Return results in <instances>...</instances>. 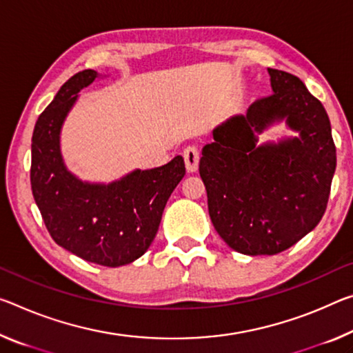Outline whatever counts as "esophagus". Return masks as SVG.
<instances>
[{
    "instance_id": "esophagus-1",
    "label": "esophagus",
    "mask_w": 353,
    "mask_h": 353,
    "mask_svg": "<svg viewBox=\"0 0 353 353\" xmlns=\"http://www.w3.org/2000/svg\"><path fill=\"white\" fill-rule=\"evenodd\" d=\"M199 149L196 146H188L183 149V160H185V166L188 172H194L199 166Z\"/></svg>"
}]
</instances>
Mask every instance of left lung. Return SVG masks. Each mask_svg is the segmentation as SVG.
I'll use <instances>...</instances> for the list:
<instances>
[{
	"label": "left lung",
	"instance_id": "8db88e82",
	"mask_svg": "<svg viewBox=\"0 0 353 353\" xmlns=\"http://www.w3.org/2000/svg\"><path fill=\"white\" fill-rule=\"evenodd\" d=\"M273 94L214 130L199 174L220 237L242 254H278L325 214L336 148L323 105L299 77L268 69ZM287 119L299 137L256 147L254 132Z\"/></svg>",
	"mask_w": 353,
	"mask_h": 353
}]
</instances>
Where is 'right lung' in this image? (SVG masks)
Returning a JSON list of instances; mask_svg holds the SVG:
<instances>
[{
	"instance_id": "obj_1",
	"label": "right lung",
	"mask_w": 353,
	"mask_h": 353,
	"mask_svg": "<svg viewBox=\"0 0 353 353\" xmlns=\"http://www.w3.org/2000/svg\"><path fill=\"white\" fill-rule=\"evenodd\" d=\"M99 74L69 78L39 116L31 143V190L50 236L88 262L119 267L146 253L159 231L172 190L185 176L181 155L154 170H137L121 181L81 182L67 171L59 133L78 92Z\"/></svg>"
}]
</instances>
